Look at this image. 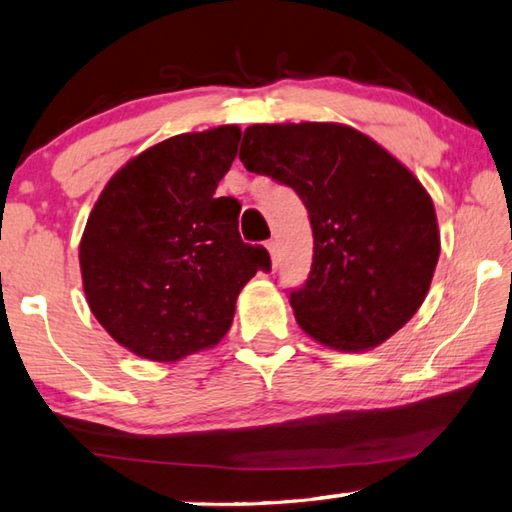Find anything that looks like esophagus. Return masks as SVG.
I'll return each instance as SVG.
<instances>
[{
	"instance_id": "esophagus-1",
	"label": "esophagus",
	"mask_w": 512,
	"mask_h": 512,
	"mask_svg": "<svg viewBox=\"0 0 512 512\" xmlns=\"http://www.w3.org/2000/svg\"><path fill=\"white\" fill-rule=\"evenodd\" d=\"M266 250H268V253H271V262H273V266H277V255H280V250H277V241H275V239L266 241Z\"/></svg>"
}]
</instances>
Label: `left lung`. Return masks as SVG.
Masks as SVG:
<instances>
[{
	"mask_svg": "<svg viewBox=\"0 0 512 512\" xmlns=\"http://www.w3.org/2000/svg\"><path fill=\"white\" fill-rule=\"evenodd\" d=\"M244 167L305 203L314 232L307 282L291 291L298 325L334 350H370L409 323L440 255L431 196L368 135L343 124H255Z\"/></svg>",
	"mask_w": 512,
	"mask_h": 512,
	"instance_id": "obj_1",
	"label": "left lung"
}]
</instances>
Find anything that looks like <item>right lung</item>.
Instances as JSON below:
<instances>
[{
	"label": "right lung",
	"instance_id": "obj_1",
	"mask_svg": "<svg viewBox=\"0 0 512 512\" xmlns=\"http://www.w3.org/2000/svg\"><path fill=\"white\" fill-rule=\"evenodd\" d=\"M241 131L169 137L126 162L85 225L79 259L94 318L126 350L178 361L219 343L239 291L271 271L239 237V201L214 198Z\"/></svg>",
	"mask_w": 512,
	"mask_h": 512
}]
</instances>
